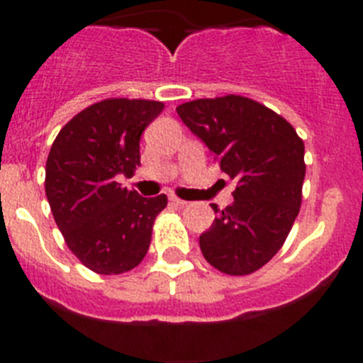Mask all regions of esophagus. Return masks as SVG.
Wrapping results in <instances>:
<instances>
[{"instance_id": "esophagus-1", "label": "esophagus", "mask_w": 363, "mask_h": 363, "mask_svg": "<svg viewBox=\"0 0 363 363\" xmlns=\"http://www.w3.org/2000/svg\"><path fill=\"white\" fill-rule=\"evenodd\" d=\"M171 203L176 205V207H184V205H187V201L179 200V198H176V196H171Z\"/></svg>"}]
</instances>
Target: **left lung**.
I'll list each match as a JSON object with an SVG mask.
<instances>
[{
	"label": "left lung",
	"mask_w": 363,
	"mask_h": 363,
	"mask_svg": "<svg viewBox=\"0 0 363 363\" xmlns=\"http://www.w3.org/2000/svg\"><path fill=\"white\" fill-rule=\"evenodd\" d=\"M209 147L220 169L238 182L234 201L200 236L205 259L243 277L264 267L284 245L301 205L306 147L293 125L255 99L221 96L176 107Z\"/></svg>",
	"instance_id": "obj_1"
}]
</instances>
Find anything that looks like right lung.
Listing matches in <instances>:
<instances>
[{
	"instance_id": "add662e5",
	"label": "right lung",
	"mask_w": 363,
	"mask_h": 363,
	"mask_svg": "<svg viewBox=\"0 0 363 363\" xmlns=\"http://www.w3.org/2000/svg\"><path fill=\"white\" fill-rule=\"evenodd\" d=\"M162 101L111 98L60 130L45 167V194L74 256L98 274L136 267L150 245L167 196H140L116 182L140 165V138Z\"/></svg>"
}]
</instances>
